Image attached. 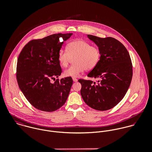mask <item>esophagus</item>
<instances>
[{
	"instance_id": "34e87169",
	"label": "esophagus",
	"mask_w": 152,
	"mask_h": 152,
	"mask_svg": "<svg viewBox=\"0 0 152 152\" xmlns=\"http://www.w3.org/2000/svg\"><path fill=\"white\" fill-rule=\"evenodd\" d=\"M72 80L74 82H77V81H78V80L75 78H72Z\"/></svg>"
}]
</instances>
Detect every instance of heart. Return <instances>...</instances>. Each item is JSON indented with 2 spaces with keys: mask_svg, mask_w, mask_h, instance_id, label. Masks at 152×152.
I'll return each instance as SVG.
<instances>
[{
  "mask_svg": "<svg viewBox=\"0 0 152 152\" xmlns=\"http://www.w3.org/2000/svg\"><path fill=\"white\" fill-rule=\"evenodd\" d=\"M101 53L98 47L83 40H77L70 42L67 50L61 48L58 53V60L63 67L67 66L72 58L74 65L66 69L64 75L67 77H77L86 69L91 70L99 63Z\"/></svg>",
  "mask_w": 152,
  "mask_h": 152,
  "instance_id": "b5f03b06",
  "label": "heart"
}]
</instances>
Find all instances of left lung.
Segmentation results:
<instances>
[{"label":"left lung","mask_w":152,"mask_h":152,"mask_svg":"<svg viewBox=\"0 0 152 152\" xmlns=\"http://www.w3.org/2000/svg\"><path fill=\"white\" fill-rule=\"evenodd\" d=\"M97 45L101 59L87 76L98 80L80 79L81 96L89 107L98 110H107L115 107L125 96L132 78V64L126 47L113 37L101 38L88 34Z\"/></svg>","instance_id":"left-lung-1"}]
</instances>
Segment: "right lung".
<instances>
[{
	"label": "right lung",
	"mask_w": 152,
	"mask_h": 152,
	"mask_svg": "<svg viewBox=\"0 0 152 152\" xmlns=\"http://www.w3.org/2000/svg\"><path fill=\"white\" fill-rule=\"evenodd\" d=\"M72 33L54 34L32 40L22 49L18 59L17 81L26 98L34 108L53 112L66 102L73 81L71 77L57 79L62 69L58 53ZM64 42H63L62 41Z\"/></svg>",
	"instance_id": "obj_1"
}]
</instances>
